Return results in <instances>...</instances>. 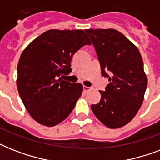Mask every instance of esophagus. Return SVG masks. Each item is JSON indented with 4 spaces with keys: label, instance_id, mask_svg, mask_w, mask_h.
Returning <instances> with one entry per match:
<instances>
[{
    "label": "esophagus",
    "instance_id": "obj_1",
    "mask_svg": "<svg viewBox=\"0 0 160 160\" xmlns=\"http://www.w3.org/2000/svg\"><path fill=\"white\" fill-rule=\"evenodd\" d=\"M83 90H84V91H85V92H88L89 90H90V87H88V86H83Z\"/></svg>",
    "mask_w": 160,
    "mask_h": 160
}]
</instances>
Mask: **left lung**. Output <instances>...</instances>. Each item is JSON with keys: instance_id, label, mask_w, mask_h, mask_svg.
Masks as SVG:
<instances>
[{"instance_id": "8db88e82", "label": "left lung", "mask_w": 160, "mask_h": 160, "mask_svg": "<svg viewBox=\"0 0 160 160\" xmlns=\"http://www.w3.org/2000/svg\"><path fill=\"white\" fill-rule=\"evenodd\" d=\"M100 61L101 75L109 83L100 101L91 105L95 115L105 126L116 129L128 124L141 106L147 76L139 50L114 29L85 30Z\"/></svg>"}]
</instances>
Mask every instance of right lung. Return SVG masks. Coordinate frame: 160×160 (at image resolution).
Listing matches in <instances>:
<instances>
[{
  "instance_id": "obj_1",
  "label": "right lung",
  "mask_w": 160,
  "mask_h": 160,
  "mask_svg": "<svg viewBox=\"0 0 160 160\" xmlns=\"http://www.w3.org/2000/svg\"><path fill=\"white\" fill-rule=\"evenodd\" d=\"M85 45L91 42L82 30H50L21 54L17 65L19 95L31 117L41 124L55 126L75 108L82 85L59 77L72 71L73 55Z\"/></svg>"
}]
</instances>
